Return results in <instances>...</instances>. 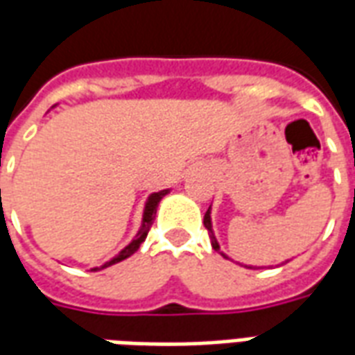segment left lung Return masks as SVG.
<instances>
[{
  "label": "left lung",
  "instance_id": "8db88e82",
  "mask_svg": "<svg viewBox=\"0 0 355 355\" xmlns=\"http://www.w3.org/2000/svg\"><path fill=\"white\" fill-rule=\"evenodd\" d=\"M204 227H206V231H208V234H209V240H211V248H214L216 252H219L221 248H219V244H217L216 236H214V231H211V221H209V209L206 211V216H204Z\"/></svg>",
  "mask_w": 355,
  "mask_h": 355
}]
</instances>
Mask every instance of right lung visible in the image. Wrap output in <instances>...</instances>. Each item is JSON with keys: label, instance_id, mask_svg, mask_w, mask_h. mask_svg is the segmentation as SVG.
<instances>
[{"label": "right lung", "instance_id": "add662e5", "mask_svg": "<svg viewBox=\"0 0 355 355\" xmlns=\"http://www.w3.org/2000/svg\"><path fill=\"white\" fill-rule=\"evenodd\" d=\"M166 193H168V191H160V193H155V195L149 196V200H147V204H146V211H144V225H141V229H139L138 236L134 238L130 244L126 245L123 252L119 253L117 257H113L110 263H105L102 268H105V266H110V265H115V263H119V261H123V259H126V257H130L134 252H138L139 244H141V242L146 240L147 232L151 231V225H153V221H155V216H157V206H159L160 198L166 195Z\"/></svg>", "mask_w": 355, "mask_h": 355}]
</instances>
